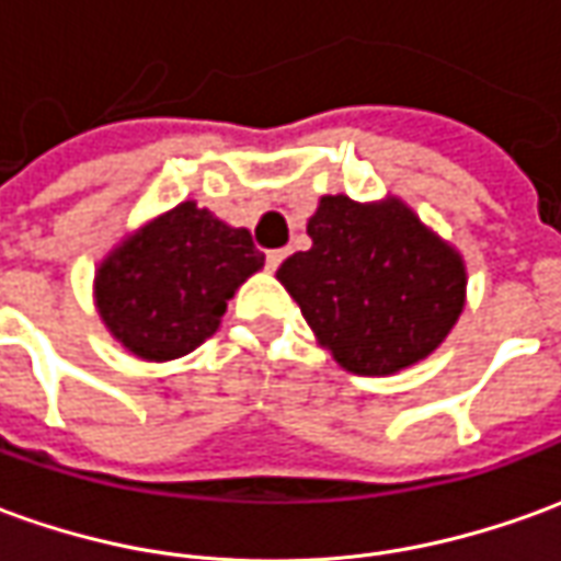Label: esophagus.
I'll use <instances>...</instances> for the list:
<instances>
[{"label":"esophagus","mask_w":561,"mask_h":561,"mask_svg":"<svg viewBox=\"0 0 561 561\" xmlns=\"http://www.w3.org/2000/svg\"><path fill=\"white\" fill-rule=\"evenodd\" d=\"M287 259V250H268L265 253V265H268V272H277V265Z\"/></svg>","instance_id":"obj_1"}]
</instances>
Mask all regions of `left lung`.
<instances>
[{"label": "left lung", "instance_id": "left-lung-1", "mask_svg": "<svg viewBox=\"0 0 561 561\" xmlns=\"http://www.w3.org/2000/svg\"><path fill=\"white\" fill-rule=\"evenodd\" d=\"M308 234L311 250L277 280L347 373L393 376L424 360L465 311V259L400 198L323 195Z\"/></svg>", "mask_w": 561, "mask_h": 561}]
</instances>
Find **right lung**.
I'll use <instances>...</instances> for the list:
<instances>
[{
    "instance_id": "right-lung-1",
    "label": "right lung",
    "mask_w": 561,
    "mask_h": 561,
    "mask_svg": "<svg viewBox=\"0 0 561 561\" xmlns=\"http://www.w3.org/2000/svg\"><path fill=\"white\" fill-rule=\"evenodd\" d=\"M262 265L250 231L183 201L100 262L96 311L134 357L176 360L219 330L229 299Z\"/></svg>"
}]
</instances>
